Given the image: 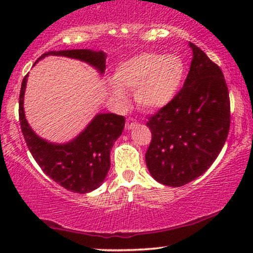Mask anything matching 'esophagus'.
Here are the masks:
<instances>
[{
    "instance_id": "esophagus-1",
    "label": "esophagus",
    "mask_w": 253,
    "mask_h": 253,
    "mask_svg": "<svg viewBox=\"0 0 253 253\" xmlns=\"http://www.w3.org/2000/svg\"><path fill=\"white\" fill-rule=\"evenodd\" d=\"M136 121L133 120V119H127L126 120V129H133L136 126Z\"/></svg>"
}]
</instances>
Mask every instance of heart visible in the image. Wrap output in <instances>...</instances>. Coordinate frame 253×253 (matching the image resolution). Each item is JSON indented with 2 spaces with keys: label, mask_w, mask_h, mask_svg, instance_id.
Listing matches in <instances>:
<instances>
[{
  "label": "heart",
  "mask_w": 253,
  "mask_h": 253,
  "mask_svg": "<svg viewBox=\"0 0 253 253\" xmlns=\"http://www.w3.org/2000/svg\"><path fill=\"white\" fill-rule=\"evenodd\" d=\"M115 83L109 84L118 100L126 98L124 90L134 91L135 102L146 110L161 109L178 95L185 80V64L176 54L155 52L130 57L115 70Z\"/></svg>",
  "instance_id": "1"
}]
</instances>
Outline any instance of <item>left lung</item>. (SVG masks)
Here are the masks:
<instances>
[{
  "label": "left lung",
  "mask_w": 253,
  "mask_h": 253,
  "mask_svg": "<svg viewBox=\"0 0 253 253\" xmlns=\"http://www.w3.org/2000/svg\"><path fill=\"white\" fill-rule=\"evenodd\" d=\"M193 60L183 88L146 123L152 140L145 155L157 182L182 187L208 170L227 139L231 110L222 71L189 42Z\"/></svg>",
  "instance_id": "1"
}]
</instances>
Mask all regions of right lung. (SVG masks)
<instances>
[{
	"label": "right lung",
	"instance_id": "obj_1",
	"mask_svg": "<svg viewBox=\"0 0 253 253\" xmlns=\"http://www.w3.org/2000/svg\"><path fill=\"white\" fill-rule=\"evenodd\" d=\"M82 60L94 66L101 75L106 70V54L102 51L64 50L43 53ZM37 62L34 63L36 65ZM28 75L22 80L19 100V118L28 150L42 170L66 190L85 194L97 189L110 168V150L125 127V118L107 113L97 114L76 138L65 144H54L40 138L26 120L24 96Z\"/></svg>",
	"mask_w": 253,
	"mask_h": 253
}]
</instances>
